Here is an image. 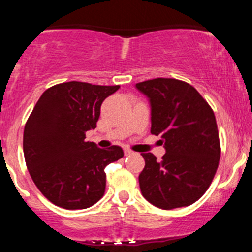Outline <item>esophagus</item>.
<instances>
[{
  "mask_svg": "<svg viewBox=\"0 0 252 252\" xmlns=\"http://www.w3.org/2000/svg\"><path fill=\"white\" fill-rule=\"evenodd\" d=\"M124 153H125V156H132V154H134V152L131 151V149H128V148H125L124 149Z\"/></svg>",
  "mask_w": 252,
  "mask_h": 252,
  "instance_id": "1",
  "label": "esophagus"
}]
</instances>
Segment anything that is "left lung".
Listing matches in <instances>:
<instances>
[{"label": "left lung", "instance_id": "1", "mask_svg": "<svg viewBox=\"0 0 252 252\" xmlns=\"http://www.w3.org/2000/svg\"><path fill=\"white\" fill-rule=\"evenodd\" d=\"M136 88L148 96L151 133L160 136L165 148L160 161L142 153V195L161 210L192 205L210 188L220 158L213 110L191 84L179 79H149Z\"/></svg>", "mask_w": 252, "mask_h": 252}]
</instances>
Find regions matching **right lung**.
<instances>
[{
  "label": "right lung",
  "instance_id": "obj_1",
  "mask_svg": "<svg viewBox=\"0 0 252 252\" xmlns=\"http://www.w3.org/2000/svg\"><path fill=\"white\" fill-rule=\"evenodd\" d=\"M119 88L66 82L46 89L34 106L24 127V158L36 188L54 205L84 210L104 196V169L124 151L84 139L96 127L101 103Z\"/></svg>",
  "mask_w": 252,
  "mask_h": 252
}]
</instances>
